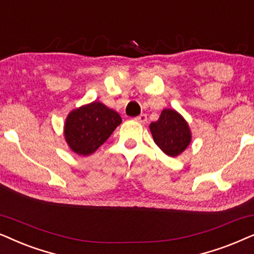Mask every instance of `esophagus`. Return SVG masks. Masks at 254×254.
Returning <instances> with one entry per match:
<instances>
[{
  "instance_id": "obj_1",
  "label": "esophagus",
  "mask_w": 254,
  "mask_h": 254,
  "mask_svg": "<svg viewBox=\"0 0 254 254\" xmlns=\"http://www.w3.org/2000/svg\"><path fill=\"white\" fill-rule=\"evenodd\" d=\"M134 121L139 122V123H141V124H144L145 122L147 121V116L145 114H141V115H139V116H137L136 118H134Z\"/></svg>"
}]
</instances>
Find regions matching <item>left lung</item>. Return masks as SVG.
<instances>
[{"instance_id": "1", "label": "left lung", "mask_w": 254, "mask_h": 254, "mask_svg": "<svg viewBox=\"0 0 254 254\" xmlns=\"http://www.w3.org/2000/svg\"><path fill=\"white\" fill-rule=\"evenodd\" d=\"M154 143L168 157H178L191 141L190 127L181 114L174 109H164L157 122L150 124Z\"/></svg>"}]
</instances>
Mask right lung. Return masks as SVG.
Listing matches in <instances>:
<instances>
[{"label": "right lung", "instance_id": "1", "mask_svg": "<svg viewBox=\"0 0 254 254\" xmlns=\"http://www.w3.org/2000/svg\"><path fill=\"white\" fill-rule=\"evenodd\" d=\"M122 123L120 114L94 101L67 115L64 136L68 147L79 155L94 153Z\"/></svg>", "mask_w": 254, "mask_h": 254}]
</instances>
